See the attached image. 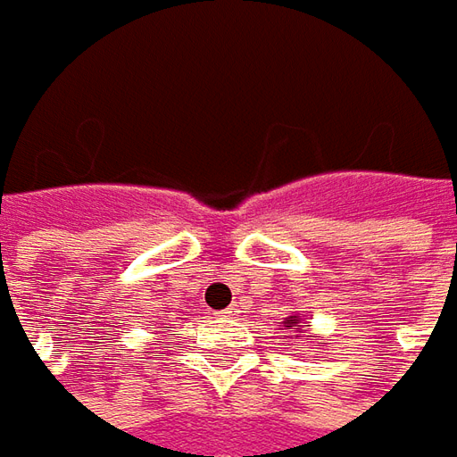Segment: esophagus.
<instances>
[{"label": "esophagus", "mask_w": 457, "mask_h": 457, "mask_svg": "<svg viewBox=\"0 0 457 457\" xmlns=\"http://www.w3.org/2000/svg\"><path fill=\"white\" fill-rule=\"evenodd\" d=\"M237 312H238L237 307L231 305V307H226L223 312H219V315H220V318H237Z\"/></svg>", "instance_id": "1"}]
</instances>
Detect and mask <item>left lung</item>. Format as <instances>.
<instances>
[{"label":"left lung","instance_id":"left-lung-1","mask_svg":"<svg viewBox=\"0 0 457 457\" xmlns=\"http://www.w3.org/2000/svg\"><path fill=\"white\" fill-rule=\"evenodd\" d=\"M297 323H300V315H290V318H285V328L282 330H300L303 325ZM312 338H318V336H312Z\"/></svg>","mask_w":457,"mask_h":457}]
</instances>
